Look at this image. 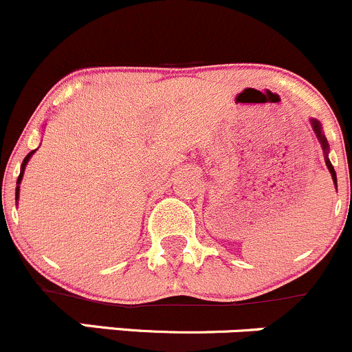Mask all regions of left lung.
Segmentation results:
<instances>
[{
  "instance_id": "left-lung-1",
  "label": "left lung",
  "mask_w": 352,
  "mask_h": 352,
  "mask_svg": "<svg viewBox=\"0 0 352 352\" xmlns=\"http://www.w3.org/2000/svg\"><path fill=\"white\" fill-rule=\"evenodd\" d=\"M310 123H311V129H314L315 135H317V140H318V142H320V147H322V151H324L325 166H327L329 173H331V176H332V181H334V186H336V190H338V176H336L334 166L331 164V159H329V142H327V139H325V135H324V130H322V125H320V122H318L317 118H310Z\"/></svg>"
}]
</instances>
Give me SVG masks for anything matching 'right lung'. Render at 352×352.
<instances>
[{"label":"right lung","mask_w":352,"mask_h":352,"mask_svg":"<svg viewBox=\"0 0 352 352\" xmlns=\"http://www.w3.org/2000/svg\"><path fill=\"white\" fill-rule=\"evenodd\" d=\"M37 151V149H35ZM35 151H32V152H28L27 154V157L23 159V162H21V168H20V176H18V179H16V191H14V200H16V203H18V197H20V183H21V179H23V173H25V168H27V164H28V161H30V157L32 155H34V152Z\"/></svg>","instance_id":"right-lung-1"}]
</instances>
